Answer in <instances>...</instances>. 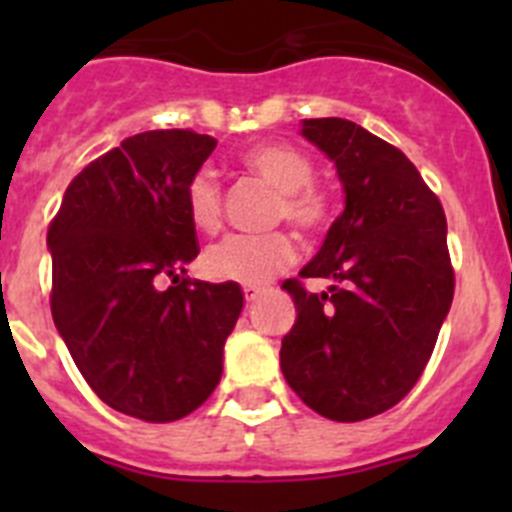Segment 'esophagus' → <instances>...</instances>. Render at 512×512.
Returning <instances> with one entry per match:
<instances>
[{"label":"esophagus","instance_id":"34e87169","mask_svg":"<svg viewBox=\"0 0 512 512\" xmlns=\"http://www.w3.org/2000/svg\"><path fill=\"white\" fill-rule=\"evenodd\" d=\"M243 297H246V302L259 300V297H261V289H259V287H251V284H246V287H243Z\"/></svg>","mask_w":512,"mask_h":512}]
</instances>
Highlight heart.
Segmentation results:
<instances>
[{"label":"heart","mask_w":512,"mask_h":512,"mask_svg":"<svg viewBox=\"0 0 512 512\" xmlns=\"http://www.w3.org/2000/svg\"><path fill=\"white\" fill-rule=\"evenodd\" d=\"M243 169L259 176L277 192L274 220H287L305 235H315L328 225V194L312 184L315 166L310 158L287 143H261L241 156ZM184 207L189 223L200 233H217L223 228V187L215 171L200 169L189 176L184 187ZM297 261L292 235L277 230L266 235H228L210 246L202 256L207 277L220 282H238L259 287Z\"/></svg>","instance_id":"heart-1"}]
</instances>
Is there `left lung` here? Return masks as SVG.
<instances>
[{
  "mask_svg": "<svg viewBox=\"0 0 512 512\" xmlns=\"http://www.w3.org/2000/svg\"><path fill=\"white\" fill-rule=\"evenodd\" d=\"M330 161L346 210L318 256L287 279L297 320L282 338V374L307 408L338 423L395 408L431 359L454 300L441 200L400 148L341 117L305 120ZM305 278H330L315 296Z\"/></svg>",
  "mask_w": 512,
  "mask_h": 512,
  "instance_id": "left-lung-1",
  "label": "left lung"
}]
</instances>
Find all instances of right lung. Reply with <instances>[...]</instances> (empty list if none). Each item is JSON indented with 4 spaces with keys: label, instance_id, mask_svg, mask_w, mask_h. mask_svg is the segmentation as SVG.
<instances>
[{
    "label": "right lung",
    "instance_id": "obj_1",
    "mask_svg": "<svg viewBox=\"0 0 512 512\" xmlns=\"http://www.w3.org/2000/svg\"><path fill=\"white\" fill-rule=\"evenodd\" d=\"M215 146L194 130L125 138L74 176L48 228L51 312L71 359L99 400L148 423L212 395L243 310L235 282L184 277L200 253L184 187Z\"/></svg>",
    "mask_w": 512,
    "mask_h": 512
}]
</instances>
